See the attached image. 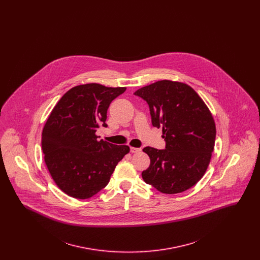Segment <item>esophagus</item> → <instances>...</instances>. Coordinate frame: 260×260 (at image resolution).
<instances>
[{"label":"esophagus","mask_w":260,"mask_h":260,"mask_svg":"<svg viewBox=\"0 0 260 260\" xmlns=\"http://www.w3.org/2000/svg\"><path fill=\"white\" fill-rule=\"evenodd\" d=\"M141 151V149L140 148H135V147H131V152L132 153H138V152H140Z\"/></svg>","instance_id":"1"}]
</instances>
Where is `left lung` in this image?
<instances>
[{"mask_svg": "<svg viewBox=\"0 0 260 260\" xmlns=\"http://www.w3.org/2000/svg\"><path fill=\"white\" fill-rule=\"evenodd\" d=\"M135 94L147 102L153 126L162 127L165 149L145 147L150 166L143 180L165 194L195 185L206 173L215 140L210 110L188 85L162 80L141 87Z\"/></svg>", "mask_w": 260, "mask_h": 260, "instance_id": "1", "label": "left lung"}]
</instances>
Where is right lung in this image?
<instances>
[{
    "mask_svg": "<svg viewBox=\"0 0 260 260\" xmlns=\"http://www.w3.org/2000/svg\"><path fill=\"white\" fill-rule=\"evenodd\" d=\"M125 87L87 84L69 89L54 106L44 126L42 148L56 185L76 199H88L108 184L117 164L129 152L95 136L107 126L112 100Z\"/></svg>",
    "mask_w": 260,
    "mask_h": 260,
    "instance_id": "right-lung-1",
    "label": "right lung"
}]
</instances>
